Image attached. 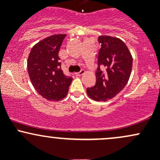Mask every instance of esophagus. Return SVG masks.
<instances>
[{
  "label": "esophagus",
  "instance_id": "1",
  "mask_svg": "<svg viewBox=\"0 0 160 160\" xmlns=\"http://www.w3.org/2000/svg\"><path fill=\"white\" fill-rule=\"evenodd\" d=\"M84 73H85V71H83V70H81V71H79V72H76V73H74V74L76 75V76H81V75H82L84 74Z\"/></svg>",
  "mask_w": 160,
  "mask_h": 160
}]
</instances>
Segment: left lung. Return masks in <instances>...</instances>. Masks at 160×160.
<instances>
[{"instance_id": "left-lung-1", "label": "left lung", "mask_w": 160, "mask_h": 160, "mask_svg": "<svg viewBox=\"0 0 160 160\" xmlns=\"http://www.w3.org/2000/svg\"><path fill=\"white\" fill-rule=\"evenodd\" d=\"M98 42L101 49L95 72L96 82L92 87L87 88L86 92L93 100L105 102L115 97L127 84L132 68V56L127 46L119 38L100 36Z\"/></svg>"}]
</instances>
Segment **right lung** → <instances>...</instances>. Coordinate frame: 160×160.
Listing matches in <instances>:
<instances>
[{
    "mask_svg": "<svg viewBox=\"0 0 160 160\" xmlns=\"http://www.w3.org/2000/svg\"><path fill=\"white\" fill-rule=\"evenodd\" d=\"M66 34H54L40 40L32 47L27 67L33 86L49 101H59L67 95L72 78L61 68L58 51Z\"/></svg>",
    "mask_w": 160,
    "mask_h": 160,
    "instance_id": "right-lung-1",
    "label": "right lung"
}]
</instances>
